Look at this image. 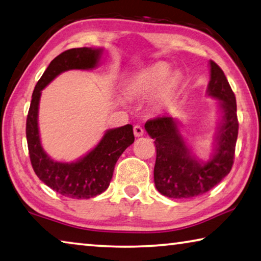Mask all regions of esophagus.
<instances>
[{"label":"esophagus","mask_w":261,"mask_h":261,"mask_svg":"<svg viewBox=\"0 0 261 261\" xmlns=\"http://www.w3.org/2000/svg\"><path fill=\"white\" fill-rule=\"evenodd\" d=\"M133 130H134V135L136 136V138H140V136H142L143 135V128L141 127V126H139V125H136V126H134V128H133Z\"/></svg>","instance_id":"obj_1"}]
</instances>
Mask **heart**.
<instances>
[{
    "label": "heart",
    "instance_id": "obj_1",
    "mask_svg": "<svg viewBox=\"0 0 261 261\" xmlns=\"http://www.w3.org/2000/svg\"><path fill=\"white\" fill-rule=\"evenodd\" d=\"M170 67L165 63H157V65L149 68L148 70L136 75L127 84V92L133 97H146L155 92L160 85H164L160 89L157 95V102L160 106H164L172 100L176 95L180 77L179 75L173 74L168 77Z\"/></svg>",
    "mask_w": 261,
    "mask_h": 261
}]
</instances>
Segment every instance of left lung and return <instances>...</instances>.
I'll return each mask as SVG.
<instances>
[{
  "label": "left lung",
  "mask_w": 261,
  "mask_h": 261,
  "mask_svg": "<svg viewBox=\"0 0 261 261\" xmlns=\"http://www.w3.org/2000/svg\"><path fill=\"white\" fill-rule=\"evenodd\" d=\"M211 81L207 95L220 102L221 122L211 160L203 162L192 152L179 132L178 121L170 115L148 120L144 128L155 140L156 163L153 180L157 191L172 199L202 195L228 176L232 168L238 135L236 97L223 70L209 61Z\"/></svg>",
  "instance_id": "1"
}]
</instances>
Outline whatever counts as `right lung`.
I'll return each instance as SVG.
<instances>
[{"label": "right lung", "mask_w": 261, "mask_h": 261, "mask_svg": "<svg viewBox=\"0 0 261 261\" xmlns=\"http://www.w3.org/2000/svg\"><path fill=\"white\" fill-rule=\"evenodd\" d=\"M101 48H71L52 60L38 81L27 119V140L32 168L40 180L57 193L71 199H90L108 190L114 166L121 153L134 142L133 126L106 130L100 142L82 159L63 163L50 159L40 142L38 110L41 90L58 75L71 69L89 70L97 67Z\"/></svg>", "instance_id": "1"}]
</instances>
